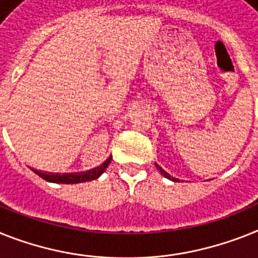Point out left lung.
<instances>
[{
	"label": "left lung",
	"instance_id": "left-lung-1",
	"mask_svg": "<svg viewBox=\"0 0 258 258\" xmlns=\"http://www.w3.org/2000/svg\"><path fill=\"white\" fill-rule=\"evenodd\" d=\"M155 165H156V168H157V169H159V172H160V173H161L162 176L165 177V178L170 179V181H174V182H176V181H178V179H177V178H174V177H172V176H170V174H168V173H166V172H165V170L162 169L161 166H159V165H157V164H155Z\"/></svg>",
	"mask_w": 258,
	"mask_h": 258
}]
</instances>
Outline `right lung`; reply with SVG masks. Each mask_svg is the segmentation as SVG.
I'll list each match as a JSON object with an SVG mask.
<instances>
[{"mask_svg":"<svg viewBox=\"0 0 258 258\" xmlns=\"http://www.w3.org/2000/svg\"><path fill=\"white\" fill-rule=\"evenodd\" d=\"M111 162V156L109 159L103 162L102 165L98 166V168H94L92 170H88V172H81V173H47L42 172V170L32 169L34 172L38 174V176L42 177L43 179L48 181V182L53 183H80V182H88V181H93V179H97L103 172L106 170V168L109 166V164Z\"/></svg>","mask_w":258,"mask_h":258,"instance_id":"right-lung-1","label":"right lung"}]
</instances>
